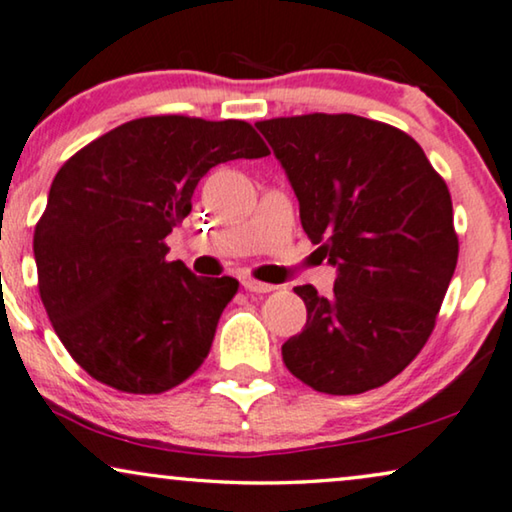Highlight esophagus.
<instances>
[{
	"mask_svg": "<svg viewBox=\"0 0 512 512\" xmlns=\"http://www.w3.org/2000/svg\"><path fill=\"white\" fill-rule=\"evenodd\" d=\"M243 288L248 292H257V295H264V292H271L276 290V285L271 283H262V281H255V278H243Z\"/></svg>",
	"mask_w": 512,
	"mask_h": 512,
	"instance_id": "34e87169",
	"label": "esophagus"
}]
</instances>
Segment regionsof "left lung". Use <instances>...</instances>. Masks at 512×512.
<instances>
[{
  "instance_id": "8db88e82",
  "label": "left lung",
  "mask_w": 512,
  "mask_h": 512,
  "mask_svg": "<svg viewBox=\"0 0 512 512\" xmlns=\"http://www.w3.org/2000/svg\"><path fill=\"white\" fill-rule=\"evenodd\" d=\"M299 201L311 243L337 269L335 290L295 292L306 325L283 363L306 386L358 395L384 386L424 349L459 257L452 196L424 149L356 114L255 124Z\"/></svg>"
}]
</instances>
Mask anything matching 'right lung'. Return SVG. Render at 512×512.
Here are the masks:
<instances>
[{"label": "right lung", "mask_w": 512, "mask_h": 512, "mask_svg": "<svg viewBox=\"0 0 512 512\" xmlns=\"http://www.w3.org/2000/svg\"><path fill=\"white\" fill-rule=\"evenodd\" d=\"M245 121L145 117L53 177L34 229L39 295L70 356L124 393H163L206 360L236 278L194 276L163 243L217 163L267 156Z\"/></svg>", "instance_id": "obj_1"}]
</instances>
